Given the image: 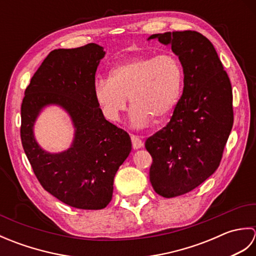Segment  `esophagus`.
Segmentation results:
<instances>
[{"label":"esophagus","mask_w":256,"mask_h":256,"mask_svg":"<svg viewBox=\"0 0 256 256\" xmlns=\"http://www.w3.org/2000/svg\"><path fill=\"white\" fill-rule=\"evenodd\" d=\"M131 140H132V145H133V148L134 150H138L140 148H143V140H140L138 135H131Z\"/></svg>","instance_id":"34e87169"}]
</instances>
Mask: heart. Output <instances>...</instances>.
<instances>
[{
  "label": "heart",
  "instance_id": "obj_1",
  "mask_svg": "<svg viewBox=\"0 0 256 256\" xmlns=\"http://www.w3.org/2000/svg\"><path fill=\"white\" fill-rule=\"evenodd\" d=\"M184 72L178 57L170 52L140 56L118 64L110 78L94 84V98L108 120L116 121L131 101V121L144 126L152 118L162 121L170 116L182 94Z\"/></svg>",
  "mask_w": 256,
  "mask_h": 256
}]
</instances>
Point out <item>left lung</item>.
<instances>
[{
  "mask_svg": "<svg viewBox=\"0 0 256 256\" xmlns=\"http://www.w3.org/2000/svg\"><path fill=\"white\" fill-rule=\"evenodd\" d=\"M172 45L184 70V90L165 128L145 142L150 180L162 197L192 192L219 167L233 125L232 86L212 42L194 30L154 34Z\"/></svg>",
  "mask_w": 256,
  "mask_h": 256,
  "instance_id": "8db88e82",
  "label": "left lung"
}]
</instances>
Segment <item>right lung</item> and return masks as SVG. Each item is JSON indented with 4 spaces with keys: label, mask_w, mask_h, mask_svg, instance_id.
I'll list each match as a JSON object with an SVG mask.
<instances>
[{
    "label": "right lung",
    "mask_w": 256,
    "mask_h": 256,
    "mask_svg": "<svg viewBox=\"0 0 256 256\" xmlns=\"http://www.w3.org/2000/svg\"><path fill=\"white\" fill-rule=\"evenodd\" d=\"M106 52L94 44L48 54L25 90L20 140L38 182L70 206L106 208L112 199L118 167L131 153L130 135L103 116L94 98L96 72ZM50 104L64 107L73 120L75 138L58 154L45 152L32 133L36 118Z\"/></svg>",
    "instance_id": "add662e5"
}]
</instances>
